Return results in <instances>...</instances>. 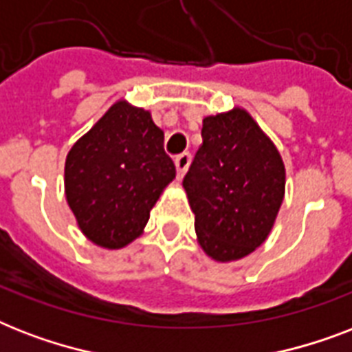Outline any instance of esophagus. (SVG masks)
Instances as JSON below:
<instances>
[{
	"label": "esophagus",
	"mask_w": 352,
	"mask_h": 352,
	"mask_svg": "<svg viewBox=\"0 0 352 352\" xmlns=\"http://www.w3.org/2000/svg\"><path fill=\"white\" fill-rule=\"evenodd\" d=\"M190 162H192V155L190 153H181V155H177L175 157V168H177V177L179 179H182L184 177V173H186V170L190 168Z\"/></svg>",
	"instance_id": "1"
}]
</instances>
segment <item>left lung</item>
<instances>
[{
	"instance_id": "8db88e82",
	"label": "left lung",
	"mask_w": 352,
	"mask_h": 352,
	"mask_svg": "<svg viewBox=\"0 0 352 352\" xmlns=\"http://www.w3.org/2000/svg\"><path fill=\"white\" fill-rule=\"evenodd\" d=\"M182 186L199 245L215 261L248 256L268 237L285 197V166L256 120L235 107L203 120Z\"/></svg>"
}]
</instances>
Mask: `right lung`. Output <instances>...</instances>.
<instances>
[{
    "label": "right lung",
    "instance_id": "obj_1",
    "mask_svg": "<svg viewBox=\"0 0 352 352\" xmlns=\"http://www.w3.org/2000/svg\"><path fill=\"white\" fill-rule=\"evenodd\" d=\"M173 179L164 131L149 111L126 100L113 104L65 160V197L80 230L111 250L142 234L149 212Z\"/></svg>",
    "mask_w": 352,
    "mask_h": 352
}]
</instances>
